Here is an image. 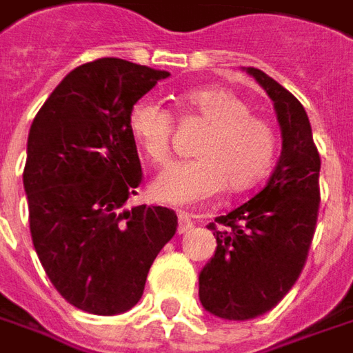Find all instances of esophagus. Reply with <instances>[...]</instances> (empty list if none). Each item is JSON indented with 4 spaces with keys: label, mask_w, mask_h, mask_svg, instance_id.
<instances>
[{
    "label": "esophagus",
    "mask_w": 353,
    "mask_h": 353,
    "mask_svg": "<svg viewBox=\"0 0 353 353\" xmlns=\"http://www.w3.org/2000/svg\"><path fill=\"white\" fill-rule=\"evenodd\" d=\"M194 227L192 217L188 214H179V233H188L190 229Z\"/></svg>",
    "instance_id": "esophagus-1"
}]
</instances>
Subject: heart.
<instances>
[{
    "instance_id": "obj_1",
    "label": "heart",
    "mask_w": 353,
    "mask_h": 353,
    "mask_svg": "<svg viewBox=\"0 0 353 353\" xmlns=\"http://www.w3.org/2000/svg\"><path fill=\"white\" fill-rule=\"evenodd\" d=\"M182 105L208 124L194 149L198 159L174 163L151 184L161 204L186 208L208 202L223 188L247 190L268 172L276 155V132L264 118L250 114L243 97L219 87L182 94ZM172 114L153 99H138L128 110V134L151 165L171 159Z\"/></svg>"
}]
</instances>
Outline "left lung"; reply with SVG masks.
I'll use <instances>...</instances> for the list:
<instances>
[{"instance_id": "left-lung-1", "label": "left lung", "mask_w": 353, "mask_h": 353, "mask_svg": "<svg viewBox=\"0 0 353 353\" xmlns=\"http://www.w3.org/2000/svg\"><path fill=\"white\" fill-rule=\"evenodd\" d=\"M274 103L281 155L268 184L247 204L210 223L215 254L200 272V301L225 321L272 311L303 270L319 217L321 157L303 105L280 83L247 68Z\"/></svg>"}]
</instances>
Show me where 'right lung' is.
<instances>
[{"label":"right lung","instance_id":"add662e5","mask_svg":"<svg viewBox=\"0 0 353 353\" xmlns=\"http://www.w3.org/2000/svg\"><path fill=\"white\" fill-rule=\"evenodd\" d=\"M169 75L120 58L89 61L32 120L23 172L30 237L52 285L85 313L132 309L176 233L169 208H124L141 182L128 110Z\"/></svg>","mask_w":353,"mask_h":353}]
</instances>
